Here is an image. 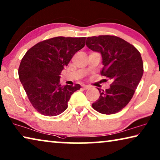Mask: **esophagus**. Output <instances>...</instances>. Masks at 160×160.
Segmentation results:
<instances>
[{"label":"esophagus","instance_id":"1","mask_svg":"<svg viewBox=\"0 0 160 160\" xmlns=\"http://www.w3.org/2000/svg\"><path fill=\"white\" fill-rule=\"evenodd\" d=\"M82 87L83 88V89H88V88H91V87L89 85H85V84H83V85H82Z\"/></svg>","mask_w":160,"mask_h":160}]
</instances>
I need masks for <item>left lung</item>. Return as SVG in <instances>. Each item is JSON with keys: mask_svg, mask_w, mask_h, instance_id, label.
<instances>
[{"mask_svg": "<svg viewBox=\"0 0 160 160\" xmlns=\"http://www.w3.org/2000/svg\"><path fill=\"white\" fill-rule=\"evenodd\" d=\"M86 44L102 53L101 73L112 81L107 89L98 88L100 96L93 109L104 114H116L128 104L143 75L141 54L133 45L115 36L88 37Z\"/></svg>", "mask_w": 160, "mask_h": 160, "instance_id": "obj_1", "label": "left lung"}]
</instances>
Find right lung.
<instances>
[{"instance_id": "right-lung-1", "label": "right lung", "mask_w": 160, "mask_h": 160, "mask_svg": "<svg viewBox=\"0 0 160 160\" xmlns=\"http://www.w3.org/2000/svg\"><path fill=\"white\" fill-rule=\"evenodd\" d=\"M86 37L58 36L41 41L28 49L22 58L18 76L31 104L44 116L54 117L68 107V102L79 84L61 86L63 68L84 47Z\"/></svg>"}]
</instances>
